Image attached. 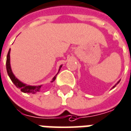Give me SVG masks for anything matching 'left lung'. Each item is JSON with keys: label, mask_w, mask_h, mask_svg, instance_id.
<instances>
[{"label": "left lung", "mask_w": 131, "mask_h": 131, "mask_svg": "<svg viewBox=\"0 0 131 131\" xmlns=\"http://www.w3.org/2000/svg\"><path fill=\"white\" fill-rule=\"evenodd\" d=\"M119 82H120V80H119V81H118V82H117V83H116V85H114V87H113V88H114V87H116V85H117V84H118V83H119Z\"/></svg>", "instance_id": "1"}]
</instances>
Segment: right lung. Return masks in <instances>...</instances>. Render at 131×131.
Instances as JSON below:
<instances>
[{
    "mask_svg": "<svg viewBox=\"0 0 131 131\" xmlns=\"http://www.w3.org/2000/svg\"><path fill=\"white\" fill-rule=\"evenodd\" d=\"M10 49L9 50V51L8 53V55H7V60H6V69H7V72H8V74L10 78L12 80V82H13L14 85L16 86L17 88H19L21 91L23 92H25V93H31V94H35L37 93V92H39L40 90V88L41 87V85H38V86H31V85H27L26 84H24L22 82H20L19 80L15 78V76L14 75L13 73L12 72V70H11L10 67ZM62 67V66H60V68H59V70L61 69V68ZM58 74V73H57ZM56 75L53 78L52 81L51 82H53L56 80Z\"/></svg>",
    "mask_w": 131,
    "mask_h": 131,
    "instance_id": "add662e5",
    "label": "right lung"
}]
</instances>
